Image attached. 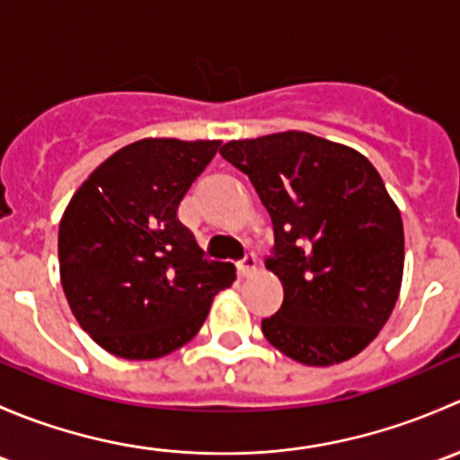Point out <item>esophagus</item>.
I'll list each match as a JSON object with an SVG mask.
<instances>
[{"label": "esophagus", "instance_id": "esophagus-1", "mask_svg": "<svg viewBox=\"0 0 460 460\" xmlns=\"http://www.w3.org/2000/svg\"><path fill=\"white\" fill-rule=\"evenodd\" d=\"M253 271H256V258H253V253H247L243 262H238V276L249 278Z\"/></svg>", "mask_w": 460, "mask_h": 460}]
</instances>
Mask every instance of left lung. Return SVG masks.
Returning <instances> with one entry per match:
<instances>
[{
    "label": "left lung",
    "mask_w": 460,
    "mask_h": 460,
    "mask_svg": "<svg viewBox=\"0 0 460 460\" xmlns=\"http://www.w3.org/2000/svg\"><path fill=\"white\" fill-rule=\"evenodd\" d=\"M220 155L249 175L273 222L267 269L285 300L262 320L264 338L309 367L354 358L392 316L405 262L401 211L378 171L305 131L231 140Z\"/></svg>",
    "instance_id": "obj_1"
}]
</instances>
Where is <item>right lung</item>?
<instances>
[{
  "label": "right lung",
  "mask_w": 460,
  "mask_h": 460,
  "mask_svg": "<svg viewBox=\"0 0 460 460\" xmlns=\"http://www.w3.org/2000/svg\"><path fill=\"white\" fill-rule=\"evenodd\" d=\"M220 140L144 137L106 157L59 222V280L73 316L109 354L155 360L187 345L235 269L207 262L178 207Z\"/></svg>",
  "instance_id": "1"
}]
</instances>
